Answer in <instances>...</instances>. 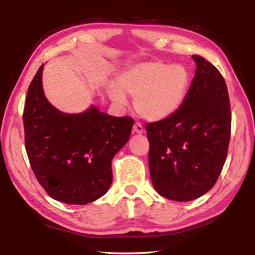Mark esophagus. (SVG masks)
Instances as JSON below:
<instances>
[{
  "label": "esophagus",
  "mask_w": 255,
  "mask_h": 255,
  "mask_svg": "<svg viewBox=\"0 0 255 255\" xmlns=\"http://www.w3.org/2000/svg\"><path fill=\"white\" fill-rule=\"evenodd\" d=\"M132 130L135 131V132H137V133H143V132H144V127H143V125L139 124V123H136L135 125H133Z\"/></svg>",
  "instance_id": "1"
}]
</instances>
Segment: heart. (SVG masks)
I'll return each instance as SVG.
<instances>
[{
	"label": "heart",
	"mask_w": 255,
	"mask_h": 255,
	"mask_svg": "<svg viewBox=\"0 0 255 255\" xmlns=\"http://www.w3.org/2000/svg\"><path fill=\"white\" fill-rule=\"evenodd\" d=\"M190 85L187 68L179 64L159 62L138 64L118 76L116 86H109L110 98L126 105L125 94L135 98L133 105L141 117L158 122L171 117L183 105Z\"/></svg>",
	"instance_id": "obj_1"
}]
</instances>
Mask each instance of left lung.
I'll list each match as a JSON object with an SVG mask.
<instances>
[{"instance_id": "left-lung-1", "label": "left lung", "mask_w": 255, "mask_h": 255, "mask_svg": "<svg viewBox=\"0 0 255 255\" xmlns=\"http://www.w3.org/2000/svg\"><path fill=\"white\" fill-rule=\"evenodd\" d=\"M196 75L171 117L146 125L152 183L166 199L189 201L214 187L226 161L232 114L226 82L217 68L192 56Z\"/></svg>"}]
</instances>
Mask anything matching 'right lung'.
Returning <instances> with one entry per match:
<instances>
[{
  "instance_id": "obj_1",
  "label": "right lung",
  "mask_w": 255,
  "mask_h": 255,
  "mask_svg": "<svg viewBox=\"0 0 255 255\" xmlns=\"http://www.w3.org/2000/svg\"><path fill=\"white\" fill-rule=\"evenodd\" d=\"M39 67L23 111L25 150L34 175L54 199L86 205L108 191L111 161L130 136L133 119L96 107L79 115L58 111L44 96Z\"/></svg>"
}]
</instances>
